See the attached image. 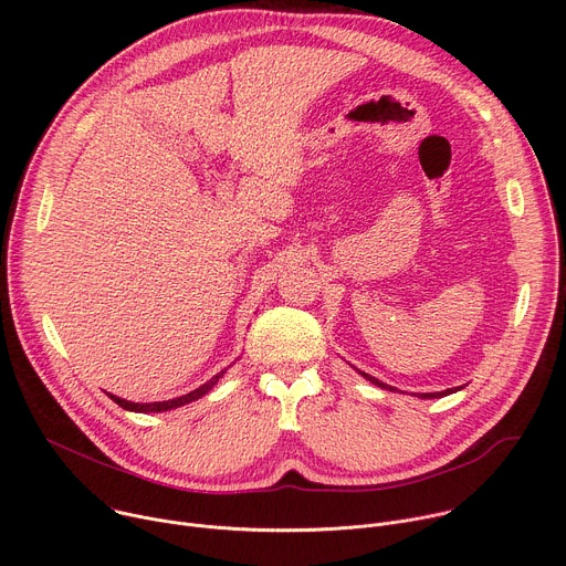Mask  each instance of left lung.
<instances>
[{
	"mask_svg": "<svg viewBox=\"0 0 566 566\" xmlns=\"http://www.w3.org/2000/svg\"><path fill=\"white\" fill-rule=\"evenodd\" d=\"M367 380H371L374 385H378V387H385V389H394V387H389V385H385V382H380L378 378H374V376H369V374H365V371H360ZM452 389H446V391H432V394H419L421 398H437V396H446V394H450Z\"/></svg>",
	"mask_w": 566,
	"mask_h": 566,
	"instance_id": "left-lung-1",
	"label": "left lung"
}]
</instances>
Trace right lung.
<instances>
[{"label": "right lung", "mask_w": 566, "mask_h": 566, "mask_svg": "<svg viewBox=\"0 0 566 566\" xmlns=\"http://www.w3.org/2000/svg\"><path fill=\"white\" fill-rule=\"evenodd\" d=\"M223 374H226V369L219 371L217 376H212V378H210L206 385H201L199 389H195V391H190V394H186V396L172 398V400H160V402H132V400L118 398V396H114V394H109V398H112L114 402H118V406H120L123 410H132V412H166V410H172V408H181V406H186V402L197 400V398H201L203 394H208V391L217 385V380H219Z\"/></svg>", "instance_id": "add662e5"}]
</instances>
